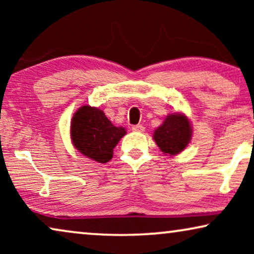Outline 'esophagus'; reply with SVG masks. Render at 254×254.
Returning <instances> with one entry per match:
<instances>
[{
	"label": "esophagus",
	"mask_w": 254,
	"mask_h": 254,
	"mask_svg": "<svg viewBox=\"0 0 254 254\" xmlns=\"http://www.w3.org/2000/svg\"><path fill=\"white\" fill-rule=\"evenodd\" d=\"M131 129L134 131H138V133H142V131H144V126H142V125H134L133 127H131Z\"/></svg>",
	"instance_id": "esophagus-1"
}]
</instances>
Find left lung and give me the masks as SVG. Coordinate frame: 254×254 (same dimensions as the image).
Here are the masks:
<instances>
[{
    "instance_id": "left-lung-1",
    "label": "left lung",
    "mask_w": 254,
    "mask_h": 254,
    "mask_svg": "<svg viewBox=\"0 0 254 254\" xmlns=\"http://www.w3.org/2000/svg\"><path fill=\"white\" fill-rule=\"evenodd\" d=\"M192 137L190 121L184 114H170L154 133V140L159 149L169 155L183 151Z\"/></svg>"
}]
</instances>
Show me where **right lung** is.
I'll use <instances>...</instances> for the list:
<instances>
[{
	"mask_svg": "<svg viewBox=\"0 0 254 254\" xmlns=\"http://www.w3.org/2000/svg\"><path fill=\"white\" fill-rule=\"evenodd\" d=\"M71 140L75 148L86 157L107 163L113 157V149L126 134L123 127H116L103 111L83 106L71 120Z\"/></svg>",
	"mask_w": 254,
	"mask_h": 254,
	"instance_id": "add662e5",
	"label": "right lung"
}]
</instances>
